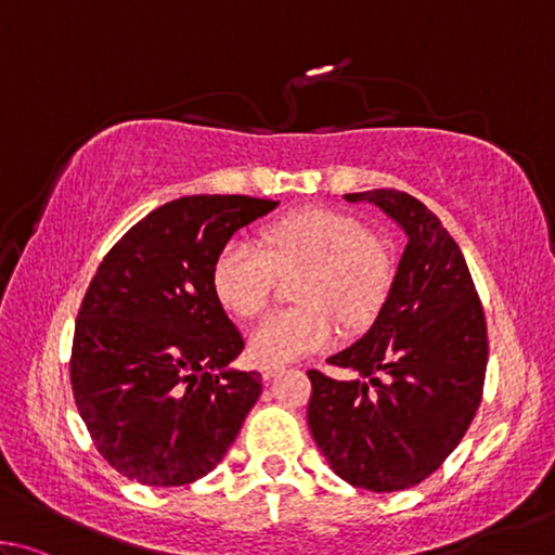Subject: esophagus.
<instances>
[{
	"label": "esophagus",
	"mask_w": 555,
	"mask_h": 555,
	"mask_svg": "<svg viewBox=\"0 0 555 555\" xmlns=\"http://www.w3.org/2000/svg\"><path fill=\"white\" fill-rule=\"evenodd\" d=\"M283 371H285L283 363H262V365H260L262 380H270V377H275V375H280Z\"/></svg>",
	"instance_id": "esophagus-1"
}]
</instances>
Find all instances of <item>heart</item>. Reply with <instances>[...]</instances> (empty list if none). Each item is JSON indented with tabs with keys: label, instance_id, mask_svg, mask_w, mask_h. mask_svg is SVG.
Instances as JSON below:
<instances>
[{
	"label": "heart",
	"instance_id": "obj_1",
	"mask_svg": "<svg viewBox=\"0 0 555 555\" xmlns=\"http://www.w3.org/2000/svg\"><path fill=\"white\" fill-rule=\"evenodd\" d=\"M262 246L233 236L211 262V289L233 317L253 319L268 307L278 275H293L299 305L278 309L253 328L248 351L260 363H287L322 351L338 324L365 326L395 283L390 248L353 214L307 207L262 231Z\"/></svg>",
	"mask_w": 555,
	"mask_h": 555
}]
</instances>
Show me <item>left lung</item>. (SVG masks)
<instances>
[{"label":"left lung","mask_w":555,"mask_h":555,"mask_svg":"<svg viewBox=\"0 0 555 555\" xmlns=\"http://www.w3.org/2000/svg\"><path fill=\"white\" fill-rule=\"evenodd\" d=\"M371 202L406 231L392 293L367 334L309 371L307 422L332 470L353 488L397 492L449 459L478 412L488 324L465 258L434 211L400 190L346 194Z\"/></svg>","instance_id":"8db88e82"}]
</instances>
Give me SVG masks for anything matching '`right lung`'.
Instances as JSON below:
<instances>
[{
	"label": "right lung",
	"instance_id": "obj_1",
	"mask_svg": "<svg viewBox=\"0 0 555 555\" xmlns=\"http://www.w3.org/2000/svg\"><path fill=\"white\" fill-rule=\"evenodd\" d=\"M278 202L194 194L153 209L106 253L77 312L70 383L92 443L151 488L199 480L236 439L260 373L227 371L243 336L211 289V262Z\"/></svg>",
	"mask_w": 555,
	"mask_h": 555
}]
</instances>
